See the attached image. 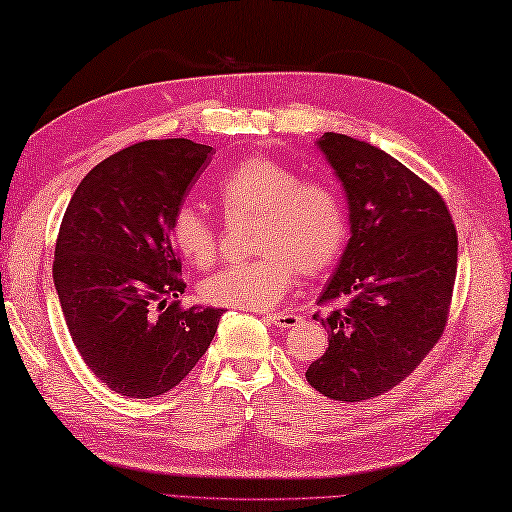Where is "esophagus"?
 Returning <instances> with one entry per match:
<instances>
[{
    "label": "esophagus",
    "mask_w": 512,
    "mask_h": 512,
    "mask_svg": "<svg viewBox=\"0 0 512 512\" xmlns=\"http://www.w3.org/2000/svg\"><path fill=\"white\" fill-rule=\"evenodd\" d=\"M269 325L278 327V330H287V327H294L301 323V316L294 312H276V314H265L263 316Z\"/></svg>",
    "instance_id": "esophagus-1"
}]
</instances>
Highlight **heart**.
I'll return each instance as SVG.
<instances>
[{"label": "heart", "instance_id": "obj_1", "mask_svg": "<svg viewBox=\"0 0 512 512\" xmlns=\"http://www.w3.org/2000/svg\"><path fill=\"white\" fill-rule=\"evenodd\" d=\"M229 216H256L249 263L225 267L202 283L205 301L231 310H272L296 283V274H321L341 254L347 225L336 189L305 180L296 169L267 156L236 162L218 182ZM171 243L187 263L209 267L218 256V234L196 205H182L171 218Z\"/></svg>", "mask_w": 512, "mask_h": 512}]
</instances>
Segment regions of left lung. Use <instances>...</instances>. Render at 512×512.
<instances>
[{
	"mask_svg": "<svg viewBox=\"0 0 512 512\" xmlns=\"http://www.w3.org/2000/svg\"><path fill=\"white\" fill-rule=\"evenodd\" d=\"M343 185L350 240L318 303L327 350L305 376L334 401L392 390L443 334L457 274V229L446 202L390 153L343 133L316 140Z\"/></svg>",
	"mask_w": 512,
	"mask_h": 512,
	"instance_id": "1",
	"label": "left lung"
}]
</instances>
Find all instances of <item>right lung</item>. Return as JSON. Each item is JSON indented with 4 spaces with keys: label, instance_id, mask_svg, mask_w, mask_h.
I'll use <instances>...</instances> for the list:
<instances>
[{
    "label": "right lung",
    "instance_id": "1",
    "mask_svg": "<svg viewBox=\"0 0 512 512\" xmlns=\"http://www.w3.org/2000/svg\"><path fill=\"white\" fill-rule=\"evenodd\" d=\"M211 147L147 140L113 153L77 185L55 245L53 281L71 339L113 392L165 394L207 352L225 310H182L171 218Z\"/></svg>",
    "mask_w": 512,
    "mask_h": 512
}]
</instances>
